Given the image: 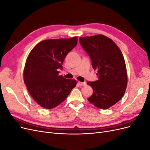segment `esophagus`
Instances as JSON below:
<instances>
[{"mask_svg":"<svg viewBox=\"0 0 150 150\" xmlns=\"http://www.w3.org/2000/svg\"><path fill=\"white\" fill-rule=\"evenodd\" d=\"M78 85L80 86H85L86 83H82V82H80V81H78Z\"/></svg>","mask_w":150,"mask_h":150,"instance_id":"esophagus-1","label":"esophagus"}]
</instances>
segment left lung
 Segmentation results:
<instances>
[{"instance_id":"left-lung-1","label":"left lung","mask_w":150,"mask_h":150,"mask_svg":"<svg viewBox=\"0 0 150 150\" xmlns=\"http://www.w3.org/2000/svg\"><path fill=\"white\" fill-rule=\"evenodd\" d=\"M79 42L97 70L98 80L89 82L93 93L88 99L103 110L110 108L124 96L128 83L123 55L115 42L105 35L80 37Z\"/></svg>"}]
</instances>
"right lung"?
<instances>
[{"label":"right lung","instance_id":"right-lung-1","mask_svg":"<svg viewBox=\"0 0 150 150\" xmlns=\"http://www.w3.org/2000/svg\"><path fill=\"white\" fill-rule=\"evenodd\" d=\"M78 43V38L44 40L32 49L24 69V81L28 91L39 106L56 108L65 99L77 81L59 75L64 58Z\"/></svg>","mask_w":150,"mask_h":150}]
</instances>
